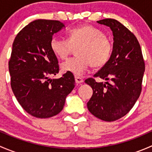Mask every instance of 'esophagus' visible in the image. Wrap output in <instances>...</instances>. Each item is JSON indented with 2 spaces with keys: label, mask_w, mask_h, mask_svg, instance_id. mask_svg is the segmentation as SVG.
Returning a JSON list of instances; mask_svg holds the SVG:
<instances>
[{
  "label": "esophagus",
  "mask_w": 152,
  "mask_h": 152,
  "mask_svg": "<svg viewBox=\"0 0 152 152\" xmlns=\"http://www.w3.org/2000/svg\"><path fill=\"white\" fill-rule=\"evenodd\" d=\"M75 81L76 84H81L84 82V79L79 76H75Z\"/></svg>",
  "instance_id": "obj_1"
}]
</instances>
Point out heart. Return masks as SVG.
<instances>
[{
  "instance_id": "obj_1",
  "label": "heart",
  "mask_w": 152,
  "mask_h": 152,
  "mask_svg": "<svg viewBox=\"0 0 152 152\" xmlns=\"http://www.w3.org/2000/svg\"><path fill=\"white\" fill-rule=\"evenodd\" d=\"M68 39L53 37L50 40V48L60 59H66L76 48L78 56L67 59L61 65L63 72L82 76L90 65L94 67L104 66L110 57L112 44L103 32L91 26H82L72 28L67 32Z\"/></svg>"
}]
</instances>
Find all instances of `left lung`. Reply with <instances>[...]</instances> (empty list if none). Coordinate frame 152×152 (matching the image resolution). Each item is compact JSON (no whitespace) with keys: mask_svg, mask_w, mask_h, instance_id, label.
<instances>
[{"mask_svg":"<svg viewBox=\"0 0 152 152\" xmlns=\"http://www.w3.org/2000/svg\"><path fill=\"white\" fill-rule=\"evenodd\" d=\"M97 23L110 27L114 42L108 62L93 76L110 82H96L93 78L86 79L85 83L93 90L87 106L98 118L114 121L126 115L138 99L145 63L137 38L123 24L110 18Z\"/></svg>","mask_w":152,"mask_h":152,"instance_id":"8db88e82","label":"left lung"}]
</instances>
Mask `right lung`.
<instances>
[{
    "label": "right lung",
    "instance_id": "add662e5",
    "mask_svg": "<svg viewBox=\"0 0 152 152\" xmlns=\"http://www.w3.org/2000/svg\"><path fill=\"white\" fill-rule=\"evenodd\" d=\"M65 28L59 20H36L15 37L9 62L11 87L21 107L34 117L47 118L59 114L75 87L74 76L67 72L59 79L58 59L50 40Z\"/></svg>",
    "mask_w": 152,
    "mask_h": 152
}]
</instances>
